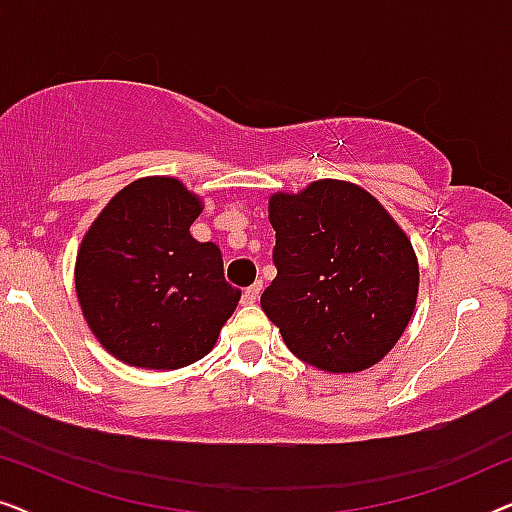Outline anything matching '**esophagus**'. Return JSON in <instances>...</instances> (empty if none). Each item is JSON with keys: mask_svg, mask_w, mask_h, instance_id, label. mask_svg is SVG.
Returning a JSON list of instances; mask_svg holds the SVG:
<instances>
[{"mask_svg": "<svg viewBox=\"0 0 512 512\" xmlns=\"http://www.w3.org/2000/svg\"><path fill=\"white\" fill-rule=\"evenodd\" d=\"M261 291H263V282H256V284H251L247 291H244V296H242V303L244 305H254L256 300H258V296H261Z\"/></svg>", "mask_w": 512, "mask_h": 512, "instance_id": "34e87169", "label": "esophagus"}]
</instances>
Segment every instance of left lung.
I'll return each mask as SVG.
<instances>
[{
  "label": "left lung",
  "mask_w": 512,
  "mask_h": 512,
  "mask_svg": "<svg viewBox=\"0 0 512 512\" xmlns=\"http://www.w3.org/2000/svg\"><path fill=\"white\" fill-rule=\"evenodd\" d=\"M277 277L261 307L286 347L326 373H361L408 328L419 293L410 237L366 188L319 179L272 193Z\"/></svg>",
  "instance_id": "1"
}]
</instances>
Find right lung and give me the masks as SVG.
<instances>
[{
    "label": "right lung",
    "mask_w": 512,
    "mask_h": 512,
    "mask_svg": "<svg viewBox=\"0 0 512 512\" xmlns=\"http://www.w3.org/2000/svg\"><path fill=\"white\" fill-rule=\"evenodd\" d=\"M205 202L174 177L121 188L83 235L76 298L97 342L135 368L177 370L212 352L242 291L221 249L191 235Z\"/></svg>",
    "instance_id": "right-lung-1"
}]
</instances>
